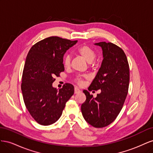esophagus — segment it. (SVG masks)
Listing matches in <instances>:
<instances>
[{
  "mask_svg": "<svg viewBox=\"0 0 153 153\" xmlns=\"http://www.w3.org/2000/svg\"><path fill=\"white\" fill-rule=\"evenodd\" d=\"M74 92H75V94H78L80 92V90L77 87H75V89H74Z\"/></svg>",
  "mask_w": 153,
  "mask_h": 153,
  "instance_id": "1",
  "label": "esophagus"
}]
</instances>
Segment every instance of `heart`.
<instances>
[{"mask_svg":"<svg viewBox=\"0 0 153 153\" xmlns=\"http://www.w3.org/2000/svg\"><path fill=\"white\" fill-rule=\"evenodd\" d=\"M77 52L84 58L88 63H91L96 57V52L94 50L88 45H82L78 48ZM71 56L69 55H66L64 57L63 64L66 68L70 66ZM78 84H82V82L80 80H77Z\"/></svg>","mask_w":153,"mask_h":153,"instance_id":"b5f03b06","label":"heart"}]
</instances>
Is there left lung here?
<instances>
[{"mask_svg":"<svg viewBox=\"0 0 153 153\" xmlns=\"http://www.w3.org/2000/svg\"><path fill=\"white\" fill-rule=\"evenodd\" d=\"M103 51V61L91 84L89 91L101 90L96 98L84 90L86 100L81 106L87 123L95 128L112 123L121 112L128 94L129 68L124 51L112 43H94Z\"/></svg>","mask_w":153,"mask_h":153,"instance_id":"obj_1","label":"left lung"}]
</instances>
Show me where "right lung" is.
Listing matches in <instances>:
<instances>
[{
  "instance_id": "add662e5",
  "label": "right lung",
  "mask_w": 153,
  "mask_h": 153,
  "mask_svg": "<svg viewBox=\"0 0 153 153\" xmlns=\"http://www.w3.org/2000/svg\"><path fill=\"white\" fill-rule=\"evenodd\" d=\"M77 41L57 36L45 38L30 49L25 60L21 85L26 108L39 124L48 126L56 122L74 87L65 84L59 90L53 87L55 77L64 71L63 57Z\"/></svg>"
}]
</instances>
